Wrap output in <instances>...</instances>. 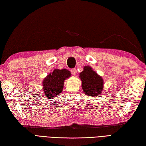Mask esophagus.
<instances>
[{
  "label": "esophagus",
  "mask_w": 146,
  "mask_h": 146,
  "mask_svg": "<svg viewBox=\"0 0 146 146\" xmlns=\"http://www.w3.org/2000/svg\"><path fill=\"white\" fill-rule=\"evenodd\" d=\"M71 71V73H72V74H73V75H75L76 73V70L75 69H72L70 70Z\"/></svg>",
  "instance_id": "34e87169"
}]
</instances>
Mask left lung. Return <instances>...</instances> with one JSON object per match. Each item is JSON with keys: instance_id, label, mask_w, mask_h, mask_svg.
Instances as JSON below:
<instances>
[{"instance_id": "left-lung-1", "label": "left lung", "mask_w": 146, "mask_h": 146, "mask_svg": "<svg viewBox=\"0 0 146 146\" xmlns=\"http://www.w3.org/2000/svg\"><path fill=\"white\" fill-rule=\"evenodd\" d=\"M79 77L84 94L94 98L101 95L104 88V80L90 66H84Z\"/></svg>"}]
</instances>
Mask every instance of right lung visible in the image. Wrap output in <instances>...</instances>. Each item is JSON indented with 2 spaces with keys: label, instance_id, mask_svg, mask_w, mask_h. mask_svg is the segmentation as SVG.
Listing matches in <instances>:
<instances>
[{
  "label": "right lung",
  "instance_id": "right-lung-1",
  "mask_svg": "<svg viewBox=\"0 0 146 146\" xmlns=\"http://www.w3.org/2000/svg\"><path fill=\"white\" fill-rule=\"evenodd\" d=\"M71 73L66 69H55L50 73L42 81L43 92L48 99H53L62 93L65 80L71 76Z\"/></svg>",
  "mask_w": 146,
  "mask_h": 146
}]
</instances>
